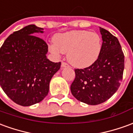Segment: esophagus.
<instances>
[{"label":"esophagus","instance_id":"esophagus-1","mask_svg":"<svg viewBox=\"0 0 133 133\" xmlns=\"http://www.w3.org/2000/svg\"><path fill=\"white\" fill-rule=\"evenodd\" d=\"M69 65L66 64V63H65V62H62V67L63 68H64V67H68Z\"/></svg>","mask_w":133,"mask_h":133}]
</instances>
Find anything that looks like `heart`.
Wrapping results in <instances>:
<instances>
[{
  "label": "heart",
  "mask_w": 133,
  "mask_h": 133,
  "mask_svg": "<svg viewBox=\"0 0 133 133\" xmlns=\"http://www.w3.org/2000/svg\"><path fill=\"white\" fill-rule=\"evenodd\" d=\"M53 41L54 44L49 46L50 52L56 56L62 53L66 54L68 62L77 68L90 66L101 53V38L95 32L73 30L57 34Z\"/></svg>",
  "instance_id": "obj_1"
}]
</instances>
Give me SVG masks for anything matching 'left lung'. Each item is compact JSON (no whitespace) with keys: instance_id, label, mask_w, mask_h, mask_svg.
Returning a JSON list of instances; mask_svg holds the SVG:
<instances>
[{"instance_id":"obj_1","label":"left lung","mask_w":133,"mask_h":133,"mask_svg":"<svg viewBox=\"0 0 133 133\" xmlns=\"http://www.w3.org/2000/svg\"><path fill=\"white\" fill-rule=\"evenodd\" d=\"M99 30L102 44L98 59L87 68L76 69L70 87L75 98L89 105L103 103L117 92L125 66L118 39L104 29L99 27Z\"/></svg>"}]
</instances>
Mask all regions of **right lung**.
I'll use <instances>...</instances> for the list:
<instances>
[{"label":"right lung","instance_id":"obj_1","mask_svg":"<svg viewBox=\"0 0 133 133\" xmlns=\"http://www.w3.org/2000/svg\"><path fill=\"white\" fill-rule=\"evenodd\" d=\"M44 29L31 24L14 32L1 48V86L11 100L31 106L48 95L61 62L47 59L46 43L35 35Z\"/></svg>","mask_w":133,"mask_h":133}]
</instances>
